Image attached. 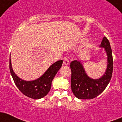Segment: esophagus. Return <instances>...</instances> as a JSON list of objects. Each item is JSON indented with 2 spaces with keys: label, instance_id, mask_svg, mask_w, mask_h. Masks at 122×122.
Segmentation results:
<instances>
[{
  "label": "esophagus",
  "instance_id": "obj_1",
  "mask_svg": "<svg viewBox=\"0 0 122 122\" xmlns=\"http://www.w3.org/2000/svg\"><path fill=\"white\" fill-rule=\"evenodd\" d=\"M69 64V60L67 57L63 59V65H68Z\"/></svg>",
  "mask_w": 122,
  "mask_h": 122
}]
</instances>
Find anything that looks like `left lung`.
<instances>
[{
    "mask_svg": "<svg viewBox=\"0 0 122 122\" xmlns=\"http://www.w3.org/2000/svg\"><path fill=\"white\" fill-rule=\"evenodd\" d=\"M99 47L105 48L107 56V66L104 75L98 79L89 77L83 65L77 60L71 63V89L75 97L79 99H93L100 95L111 80L113 69L112 51L110 42L106 37L103 38Z\"/></svg>",
    "mask_w": 122,
    "mask_h": 122,
    "instance_id": "obj_1",
    "label": "left lung"
}]
</instances>
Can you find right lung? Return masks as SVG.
<instances>
[{
	"label": "right lung",
	"instance_id": "obj_1",
	"mask_svg": "<svg viewBox=\"0 0 122 122\" xmlns=\"http://www.w3.org/2000/svg\"><path fill=\"white\" fill-rule=\"evenodd\" d=\"M63 60H58L52 64L45 73L38 79L25 81L18 77L14 72L10 59V70L16 86L24 95L32 99H39L46 97L50 90L51 82L58 71L61 68Z\"/></svg>",
	"mask_w": 122,
	"mask_h": 122
}]
</instances>
